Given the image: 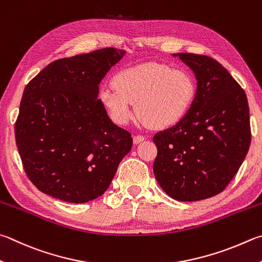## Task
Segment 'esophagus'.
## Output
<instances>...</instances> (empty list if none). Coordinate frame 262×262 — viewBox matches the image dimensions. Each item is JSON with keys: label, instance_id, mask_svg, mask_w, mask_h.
<instances>
[{"label": "esophagus", "instance_id": "1", "mask_svg": "<svg viewBox=\"0 0 262 262\" xmlns=\"http://www.w3.org/2000/svg\"><path fill=\"white\" fill-rule=\"evenodd\" d=\"M133 141H134V144H135V145H137V144H140L141 142L145 141V137H144V136H142V135H137V136H134V137H133Z\"/></svg>", "mask_w": 262, "mask_h": 262}]
</instances>
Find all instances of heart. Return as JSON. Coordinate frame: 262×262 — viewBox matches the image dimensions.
I'll use <instances>...</instances> for the list:
<instances>
[{
	"instance_id": "b5f03b06",
	"label": "heart",
	"mask_w": 262,
	"mask_h": 262,
	"mask_svg": "<svg viewBox=\"0 0 262 262\" xmlns=\"http://www.w3.org/2000/svg\"><path fill=\"white\" fill-rule=\"evenodd\" d=\"M112 87L99 93V101L117 125L125 126L135 116L157 129L182 121L197 94L196 81L185 70L149 63L122 70L112 79Z\"/></svg>"
}]
</instances>
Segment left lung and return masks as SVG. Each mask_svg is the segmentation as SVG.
Here are the masks:
<instances>
[{
	"label": "left lung",
	"mask_w": 262,
	"mask_h": 262,
	"mask_svg": "<svg viewBox=\"0 0 262 262\" xmlns=\"http://www.w3.org/2000/svg\"><path fill=\"white\" fill-rule=\"evenodd\" d=\"M197 80L191 108L178 125L157 133L156 180L180 202L215 196L235 177L251 143L250 111L244 90L215 59L173 54Z\"/></svg>",
	"instance_id": "8db88e82"
}]
</instances>
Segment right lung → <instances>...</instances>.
I'll list each match as a JSON object with an SVG mask.
<instances>
[{"mask_svg": "<svg viewBox=\"0 0 262 262\" xmlns=\"http://www.w3.org/2000/svg\"><path fill=\"white\" fill-rule=\"evenodd\" d=\"M125 55L104 48L55 60L26 85L16 143L27 177L40 191L81 204L110 187L133 139L107 116L98 85Z\"/></svg>", "mask_w": 262, "mask_h": 262, "instance_id": "obj_1", "label": "right lung"}]
</instances>
